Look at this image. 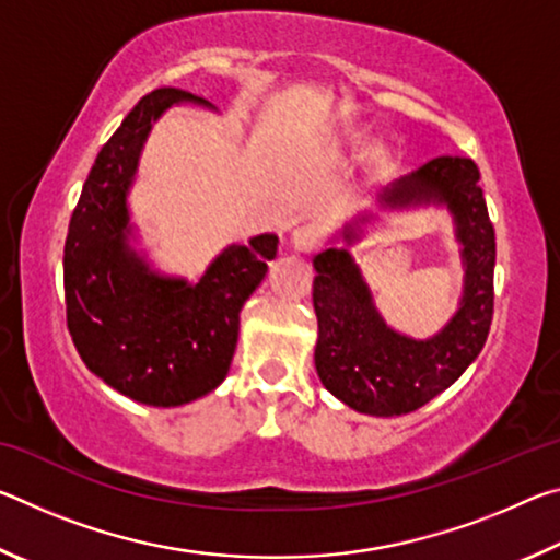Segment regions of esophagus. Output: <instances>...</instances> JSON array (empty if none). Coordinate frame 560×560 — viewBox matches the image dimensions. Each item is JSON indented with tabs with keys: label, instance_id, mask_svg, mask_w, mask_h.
Wrapping results in <instances>:
<instances>
[{
	"label": "esophagus",
	"instance_id": "esophagus-1",
	"mask_svg": "<svg viewBox=\"0 0 560 560\" xmlns=\"http://www.w3.org/2000/svg\"><path fill=\"white\" fill-rule=\"evenodd\" d=\"M291 246L296 252H311L316 246V234H314V230H311V226H306V224H301V222H296L293 224V230H291Z\"/></svg>",
	"mask_w": 560,
	"mask_h": 560
}]
</instances>
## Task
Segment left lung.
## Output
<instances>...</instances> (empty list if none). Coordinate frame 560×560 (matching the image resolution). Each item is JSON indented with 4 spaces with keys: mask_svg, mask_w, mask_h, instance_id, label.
<instances>
[{
    "mask_svg": "<svg viewBox=\"0 0 560 560\" xmlns=\"http://www.w3.org/2000/svg\"><path fill=\"white\" fill-rule=\"evenodd\" d=\"M383 210L447 207L462 244L464 289L454 316L430 338L395 330L381 316L363 271L346 246H328L314 257V308L318 318L316 373L330 395L375 417L412 412L457 381L487 343L494 316L497 240L479 170L469 158L442 155L377 195ZM343 226L346 244L360 240V224Z\"/></svg>",
    "mask_w": 560,
    "mask_h": 560,
    "instance_id": "1",
    "label": "left lung"
}]
</instances>
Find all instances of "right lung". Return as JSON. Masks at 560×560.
Returning a JSON list of instances; mask_svg holds the SVG:
<instances>
[{
	"label": "right lung",
	"instance_id": "right-lung-1",
	"mask_svg": "<svg viewBox=\"0 0 560 560\" xmlns=\"http://www.w3.org/2000/svg\"><path fill=\"white\" fill-rule=\"evenodd\" d=\"M179 103L210 101L158 89L138 101L101 148L63 246L66 324L93 375L130 400L177 407L230 373L240 311L267 277L279 236L230 244L197 281L153 269L136 242L128 195L153 122Z\"/></svg>",
	"mask_w": 560,
	"mask_h": 560
}]
</instances>
